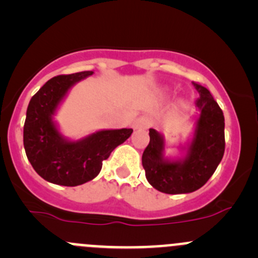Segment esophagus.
<instances>
[{"label":"esophagus","instance_id":"obj_1","mask_svg":"<svg viewBox=\"0 0 258 258\" xmlns=\"http://www.w3.org/2000/svg\"><path fill=\"white\" fill-rule=\"evenodd\" d=\"M151 121L147 118V117H140V118L135 119L134 123H132V127L134 130H147L150 127Z\"/></svg>","mask_w":258,"mask_h":258}]
</instances>
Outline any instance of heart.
<instances>
[{
	"label": "heart",
	"instance_id": "b5f03b06",
	"mask_svg": "<svg viewBox=\"0 0 258 258\" xmlns=\"http://www.w3.org/2000/svg\"><path fill=\"white\" fill-rule=\"evenodd\" d=\"M160 92H161V93H163V95H167V93H168V88H166V87L161 88Z\"/></svg>",
	"mask_w": 258,
	"mask_h": 258
}]
</instances>
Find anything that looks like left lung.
Masks as SVG:
<instances>
[{"label":"left lung","instance_id":"left-lung-1","mask_svg":"<svg viewBox=\"0 0 258 258\" xmlns=\"http://www.w3.org/2000/svg\"><path fill=\"white\" fill-rule=\"evenodd\" d=\"M200 98L192 117L194 130L176 157L166 156L162 134L150 128V144L142 155L146 178L157 191L191 194L201 188L220 165L225 153V117L210 91L194 82Z\"/></svg>","mask_w":258,"mask_h":258}]
</instances>
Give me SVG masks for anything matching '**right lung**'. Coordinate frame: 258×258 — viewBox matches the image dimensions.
<instances>
[{
  "instance_id": "right-lung-1",
  "label": "right lung",
  "mask_w": 258,
  "mask_h": 258,
  "mask_svg": "<svg viewBox=\"0 0 258 258\" xmlns=\"http://www.w3.org/2000/svg\"><path fill=\"white\" fill-rule=\"evenodd\" d=\"M92 71L51 79L28 103L23 126V146L36 172L61 186H79L100 173L102 161L132 135V128L98 130L79 140L66 137L54 119L76 83L92 76Z\"/></svg>"
}]
</instances>
